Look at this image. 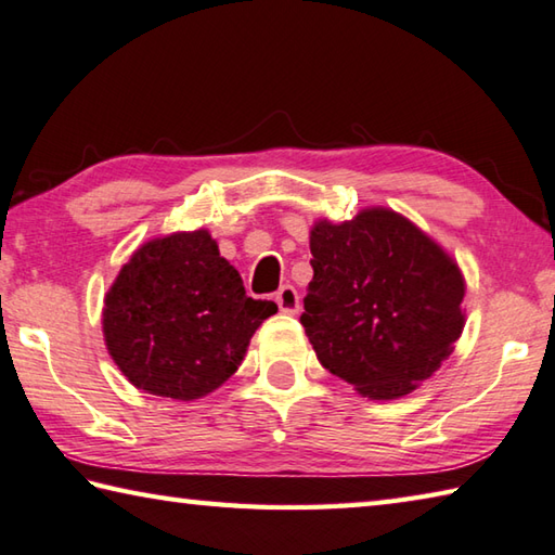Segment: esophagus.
I'll return each instance as SVG.
<instances>
[{
  "mask_svg": "<svg viewBox=\"0 0 555 555\" xmlns=\"http://www.w3.org/2000/svg\"><path fill=\"white\" fill-rule=\"evenodd\" d=\"M274 300H276L279 310H281V312H286V314H298V310H300L298 291L293 288V286H281V288L276 291Z\"/></svg>",
  "mask_w": 555,
  "mask_h": 555,
  "instance_id": "1",
  "label": "esophagus"
}]
</instances>
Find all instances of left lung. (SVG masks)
Instances as JSON below:
<instances>
[{"label":"left lung","instance_id":"obj_1","mask_svg":"<svg viewBox=\"0 0 555 555\" xmlns=\"http://www.w3.org/2000/svg\"><path fill=\"white\" fill-rule=\"evenodd\" d=\"M302 300L318 361L371 399H399L448 361L464 330L457 262L404 216L375 206L310 231Z\"/></svg>","mask_w":555,"mask_h":555}]
</instances>
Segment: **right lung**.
Returning <instances> with one entry per match:
<instances>
[{
  "instance_id": "obj_1",
  "label": "right lung",
  "mask_w": 555,
  "mask_h": 555,
  "mask_svg": "<svg viewBox=\"0 0 555 555\" xmlns=\"http://www.w3.org/2000/svg\"><path fill=\"white\" fill-rule=\"evenodd\" d=\"M279 308L249 298L209 231L141 245L105 296L103 336L122 375L149 395L192 401L243 363L259 324Z\"/></svg>"
}]
</instances>
